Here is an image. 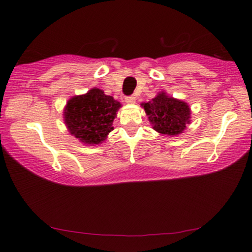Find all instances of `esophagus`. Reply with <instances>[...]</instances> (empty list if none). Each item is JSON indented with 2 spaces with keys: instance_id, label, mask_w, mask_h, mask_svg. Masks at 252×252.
Listing matches in <instances>:
<instances>
[{
  "instance_id": "esophagus-1",
  "label": "esophagus",
  "mask_w": 252,
  "mask_h": 252,
  "mask_svg": "<svg viewBox=\"0 0 252 252\" xmlns=\"http://www.w3.org/2000/svg\"><path fill=\"white\" fill-rule=\"evenodd\" d=\"M125 101L126 103H128V104H134V103L136 102V98L135 96H128V97L125 98Z\"/></svg>"
}]
</instances>
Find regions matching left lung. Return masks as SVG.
I'll list each match as a JSON object with an SVG mask.
<instances>
[{"instance_id":"8db88e82","label":"left lung","mask_w":252,"mask_h":252,"mask_svg":"<svg viewBox=\"0 0 252 252\" xmlns=\"http://www.w3.org/2000/svg\"><path fill=\"white\" fill-rule=\"evenodd\" d=\"M149 123L157 133L167 136H177L184 133L190 124L191 110L188 103L160 92L149 102L141 103Z\"/></svg>"}]
</instances>
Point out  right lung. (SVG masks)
<instances>
[{
	"label": "right lung",
	"instance_id": "obj_1",
	"mask_svg": "<svg viewBox=\"0 0 252 252\" xmlns=\"http://www.w3.org/2000/svg\"><path fill=\"white\" fill-rule=\"evenodd\" d=\"M120 108V102L94 87L68 99L63 110L64 124L68 133L81 143L98 146L113 130V119Z\"/></svg>",
	"mask_w": 252,
	"mask_h": 252
}]
</instances>
